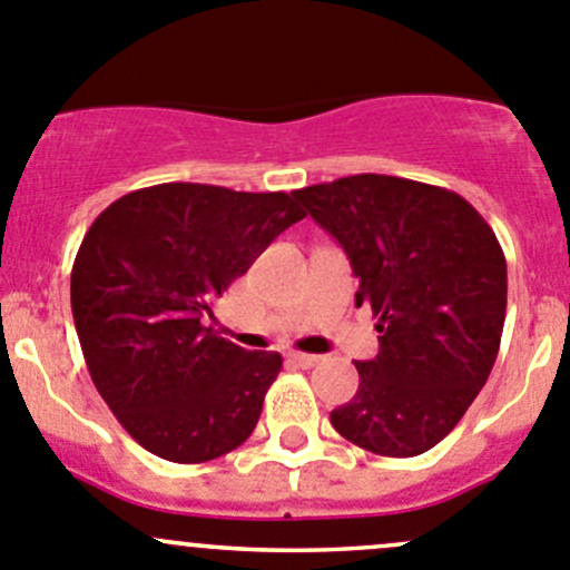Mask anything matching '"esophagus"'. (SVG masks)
Here are the masks:
<instances>
[{
	"instance_id": "obj_1",
	"label": "esophagus",
	"mask_w": 570,
	"mask_h": 570,
	"mask_svg": "<svg viewBox=\"0 0 570 570\" xmlns=\"http://www.w3.org/2000/svg\"><path fill=\"white\" fill-rule=\"evenodd\" d=\"M292 361H295L297 366H303V370H312V366L320 364V355H312V353H292Z\"/></svg>"
}]
</instances>
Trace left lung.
<instances>
[{
	"mask_svg": "<svg viewBox=\"0 0 570 570\" xmlns=\"http://www.w3.org/2000/svg\"><path fill=\"white\" fill-rule=\"evenodd\" d=\"M292 195L347 253L355 306L372 308L381 333L331 424L375 455L433 450L485 386L502 342L508 262L497 234L458 193L411 178L358 174Z\"/></svg>",
	"mask_w": 570,
	"mask_h": 570,
	"instance_id": "left-lung-1",
	"label": "left lung"
}]
</instances>
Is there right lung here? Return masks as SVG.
<instances>
[{"mask_svg": "<svg viewBox=\"0 0 570 570\" xmlns=\"http://www.w3.org/2000/svg\"><path fill=\"white\" fill-rule=\"evenodd\" d=\"M306 212L286 193L170 181L94 220L71 269L85 364L126 433L174 463H206L253 433L278 353H250L206 317Z\"/></svg>", "mask_w": 570, "mask_h": 570, "instance_id": "obj_1", "label": "right lung"}]
</instances>
